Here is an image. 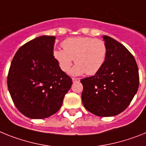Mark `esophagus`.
Instances as JSON below:
<instances>
[{
    "instance_id": "esophagus-1",
    "label": "esophagus",
    "mask_w": 146,
    "mask_h": 146,
    "mask_svg": "<svg viewBox=\"0 0 146 146\" xmlns=\"http://www.w3.org/2000/svg\"><path fill=\"white\" fill-rule=\"evenodd\" d=\"M72 80H73V82H80V78H72Z\"/></svg>"
}]
</instances>
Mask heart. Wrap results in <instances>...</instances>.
<instances>
[{
    "mask_svg": "<svg viewBox=\"0 0 146 146\" xmlns=\"http://www.w3.org/2000/svg\"><path fill=\"white\" fill-rule=\"evenodd\" d=\"M63 49H55L54 58L59 68L67 73L73 61L76 64L70 70L73 76L94 75L104 64L107 55V48L103 40L87 36L68 38L62 42Z\"/></svg>",
    "mask_w": 146,
    "mask_h": 146,
    "instance_id": "obj_1",
    "label": "heart"
}]
</instances>
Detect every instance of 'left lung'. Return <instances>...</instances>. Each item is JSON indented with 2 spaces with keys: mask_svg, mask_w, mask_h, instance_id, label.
<instances>
[{
  "mask_svg": "<svg viewBox=\"0 0 146 146\" xmlns=\"http://www.w3.org/2000/svg\"><path fill=\"white\" fill-rule=\"evenodd\" d=\"M107 48L104 64L91 77L83 78L82 100L90 112L111 117L126 110L139 87L137 64L132 54L121 43L102 36Z\"/></svg>",
  "mask_w": 146,
  "mask_h": 146,
  "instance_id": "obj_1",
  "label": "left lung"
}]
</instances>
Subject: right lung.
<instances>
[{
  "label": "right lung",
  "instance_id": "1",
  "mask_svg": "<svg viewBox=\"0 0 146 146\" xmlns=\"http://www.w3.org/2000/svg\"><path fill=\"white\" fill-rule=\"evenodd\" d=\"M54 36H40L15 54L7 85L17 110L26 117L43 119L57 112L72 79L59 68L53 56Z\"/></svg>",
  "mask_w": 146,
  "mask_h": 146
}]
</instances>
